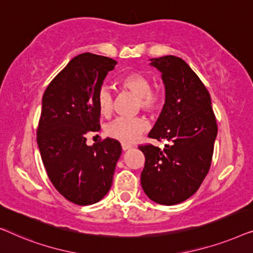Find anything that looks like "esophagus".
Here are the masks:
<instances>
[{
    "mask_svg": "<svg viewBox=\"0 0 253 253\" xmlns=\"http://www.w3.org/2000/svg\"><path fill=\"white\" fill-rule=\"evenodd\" d=\"M130 148H132V145L122 144V150H123V151H127V150H130Z\"/></svg>",
    "mask_w": 253,
    "mask_h": 253,
    "instance_id": "obj_1",
    "label": "esophagus"
}]
</instances>
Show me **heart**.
I'll use <instances>...</instances> for the list:
<instances>
[{
  "label": "heart",
  "instance_id": "heart-1",
  "mask_svg": "<svg viewBox=\"0 0 253 253\" xmlns=\"http://www.w3.org/2000/svg\"><path fill=\"white\" fill-rule=\"evenodd\" d=\"M123 88L138 96L139 107L145 112L155 113L164 106L165 95L160 91L152 89V82L146 75L141 72H129L120 79ZM96 103L102 116H109L113 112L114 96L109 87L102 86L96 94ZM148 129V123L140 117L126 119L121 117L107 126L106 132L109 137L122 141L124 144H132Z\"/></svg>",
  "mask_w": 253,
  "mask_h": 253
}]
</instances>
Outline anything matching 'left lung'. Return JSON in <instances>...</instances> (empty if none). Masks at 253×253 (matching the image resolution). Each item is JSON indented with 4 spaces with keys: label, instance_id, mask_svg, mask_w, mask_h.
<instances>
[{
    "label": "left lung",
    "instance_id": "1",
    "mask_svg": "<svg viewBox=\"0 0 253 253\" xmlns=\"http://www.w3.org/2000/svg\"><path fill=\"white\" fill-rule=\"evenodd\" d=\"M150 61L161 72L166 100L148 137L169 144L164 150L139 146L145 155L141 188L153 202L176 205L199 189L210 170L216 120L209 91L185 61L172 55Z\"/></svg>",
    "mask_w": 253,
    "mask_h": 253
}]
</instances>
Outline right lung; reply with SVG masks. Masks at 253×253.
I'll return each instance as SVG.
<instances>
[{"label": "right lung", "instance_id": "right-lung-1", "mask_svg": "<svg viewBox=\"0 0 253 253\" xmlns=\"http://www.w3.org/2000/svg\"><path fill=\"white\" fill-rule=\"evenodd\" d=\"M117 62L84 53L69 62L48 85L37 141L47 175L64 198L91 205L108 193L121 144L112 138L86 145V136L100 129L96 94Z\"/></svg>", "mask_w": 253, "mask_h": 253}]
</instances>
